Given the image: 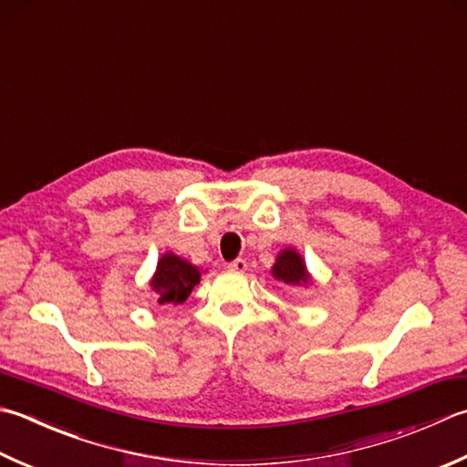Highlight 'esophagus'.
<instances>
[{
  "instance_id": "obj_1",
  "label": "esophagus",
  "mask_w": 467,
  "mask_h": 467,
  "mask_svg": "<svg viewBox=\"0 0 467 467\" xmlns=\"http://www.w3.org/2000/svg\"><path fill=\"white\" fill-rule=\"evenodd\" d=\"M228 269L243 273V271H246V261L244 259H234V261L228 263Z\"/></svg>"
}]
</instances>
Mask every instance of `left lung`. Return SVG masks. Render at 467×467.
Returning a JSON list of instances; mask_svg holds the SVG:
<instances>
[{"instance_id": "obj_1", "label": "left lung", "mask_w": 467, "mask_h": 467, "mask_svg": "<svg viewBox=\"0 0 467 467\" xmlns=\"http://www.w3.org/2000/svg\"><path fill=\"white\" fill-rule=\"evenodd\" d=\"M271 275L289 287L314 285L312 273L307 271L304 257H301V253H297L294 246H285V249L279 251L277 259L271 267Z\"/></svg>"}]
</instances>
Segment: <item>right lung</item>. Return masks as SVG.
<instances>
[{
    "mask_svg": "<svg viewBox=\"0 0 467 467\" xmlns=\"http://www.w3.org/2000/svg\"><path fill=\"white\" fill-rule=\"evenodd\" d=\"M202 271L176 253H163L158 259V267L150 279V287L160 306H178L192 294Z\"/></svg>",
    "mask_w": 467,
    "mask_h": 467,
    "instance_id": "1",
    "label": "right lung"
}]
</instances>
